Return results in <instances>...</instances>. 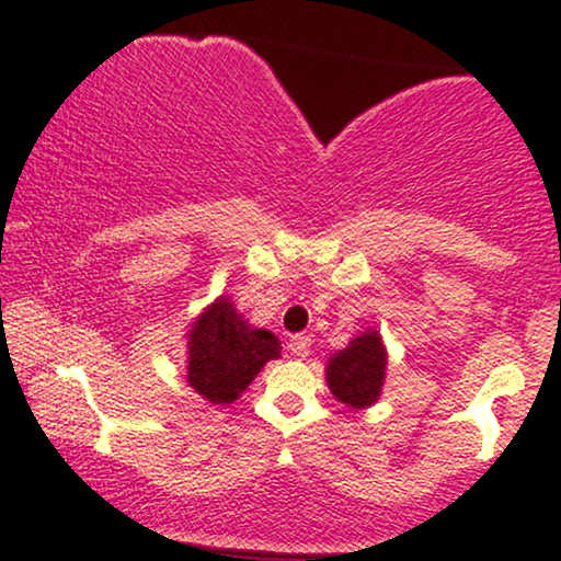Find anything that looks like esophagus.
<instances>
[{
  "instance_id": "esophagus-1",
  "label": "esophagus",
  "mask_w": 561,
  "mask_h": 561,
  "mask_svg": "<svg viewBox=\"0 0 561 561\" xmlns=\"http://www.w3.org/2000/svg\"><path fill=\"white\" fill-rule=\"evenodd\" d=\"M310 346H312V339H310V335H305V333H297V335H293V339H289V351H293V356H297V358L308 356Z\"/></svg>"
}]
</instances>
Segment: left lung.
<instances>
[{"label": "left lung", "instance_id": "1", "mask_svg": "<svg viewBox=\"0 0 561 561\" xmlns=\"http://www.w3.org/2000/svg\"><path fill=\"white\" fill-rule=\"evenodd\" d=\"M387 351L382 335L367 331L356 335L346 348L328 358L325 379L333 398L348 408H369L379 400L385 385Z\"/></svg>", "mask_w": 561, "mask_h": 561}]
</instances>
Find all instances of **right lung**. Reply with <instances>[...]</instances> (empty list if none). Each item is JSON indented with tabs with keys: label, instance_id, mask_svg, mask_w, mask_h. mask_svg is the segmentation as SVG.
<instances>
[{
	"label": "right lung",
	"instance_id": "1",
	"mask_svg": "<svg viewBox=\"0 0 561 561\" xmlns=\"http://www.w3.org/2000/svg\"><path fill=\"white\" fill-rule=\"evenodd\" d=\"M186 343V382L213 405L241 398L261 367L282 351L276 335L251 328L228 297H218L194 320Z\"/></svg>",
	"mask_w": 561,
	"mask_h": 561
}]
</instances>
